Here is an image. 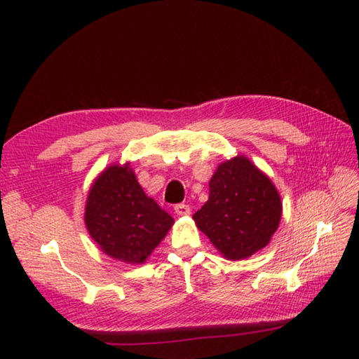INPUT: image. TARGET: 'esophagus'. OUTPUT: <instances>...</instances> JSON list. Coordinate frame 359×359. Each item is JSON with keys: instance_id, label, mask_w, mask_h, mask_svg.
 <instances>
[{"instance_id": "1", "label": "esophagus", "mask_w": 359, "mask_h": 359, "mask_svg": "<svg viewBox=\"0 0 359 359\" xmlns=\"http://www.w3.org/2000/svg\"><path fill=\"white\" fill-rule=\"evenodd\" d=\"M174 212L177 216H189L191 215V208H189V205L187 203H177L174 207Z\"/></svg>"}]
</instances>
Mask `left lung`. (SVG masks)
<instances>
[{"mask_svg": "<svg viewBox=\"0 0 359 359\" xmlns=\"http://www.w3.org/2000/svg\"><path fill=\"white\" fill-rule=\"evenodd\" d=\"M280 216L273 182L251 160L236 156L217 166L208 201L193 219L226 259L241 261L269 245Z\"/></svg>", "mask_w": 359, "mask_h": 359, "instance_id": "left-lung-1", "label": "left lung"}]
</instances>
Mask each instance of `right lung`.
Instances as JSON below:
<instances>
[{"instance_id":"add662e5","label":"right lung","mask_w":359,"mask_h":359,"mask_svg":"<svg viewBox=\"0 0 359 359\" xmlns=\"http://www.w3.org/2000/svg\"><path fill=\"white\" fill-rule=\"evenodd\" d=\"M85 224L103 253L143 264L170 231L174 219L144 194L129 163L111 165L88 194Z\"/></svg>"}]
</instances>
